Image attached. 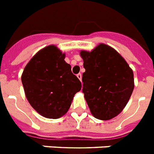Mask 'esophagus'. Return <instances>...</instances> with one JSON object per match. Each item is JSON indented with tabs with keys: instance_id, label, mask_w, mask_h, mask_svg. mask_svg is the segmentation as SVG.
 <instances>
[{
	"instance_id": "1",
	"label": "esophagus",
	"mask_w": 154,
	"mask_h": 154,
	"mask_svg": "<svg viewBox=\"0 0 154 154\" xmlns=\"http://www.w3.org/2000/svg\"><path fill=\"white\" fill-rule=\"evenodd\" d=\"M77 77H78L79 79L81 81V79H82V75L80 74V73H79V74H77Z\"/></svg>"
}]
</instances>
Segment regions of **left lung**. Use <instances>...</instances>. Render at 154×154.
<instances>
[{"mask_svg": "<svg viewBox=\"0 0 154 154\" xmlns=\"http://www.w3.org/2000/svg\"><path fill=\"white\" fill-rule=\"evenodd\" d=\"M85 72L82 92L95 118L109 120L120 114L134 90V74L116 50L100 44L91 52H80Z\"/></svg>", "mask_w": 154, "mask_h": 154, "instance_id": "left-lung-1", "label": "left lung"}]
</instances>
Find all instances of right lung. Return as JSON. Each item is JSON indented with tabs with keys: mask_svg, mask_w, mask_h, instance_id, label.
I'll use <instances>...</instances> for the list:
<instances>
[{
	"mask_svg": "<svg viewBox=\"0 0 154 154\" xmlns=\"http://www.w3.org/2000/svg\"><path fill=\"white\" fill-rule=\"evenodd\" d=\"M65 54L51 45L31 58L23 72L24 92L30 105L40 115L58 119L68 111L82 84L72 74Z\"/></svg>",
	"mask_w": 154,
	"mask_h": 154,
	"instance_id": "1",
	"label": "right lung"
}]
</instances>
